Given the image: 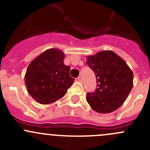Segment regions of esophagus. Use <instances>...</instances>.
Segmentation results:
<instances>
[{"mask_svg":"<svg viewBox=\"0 0 150 150\" xmlns=\"http://www.w3.org/2000/svg\"><path fill=\"white\" fill-rule=\"evenodd\" d=\"M77 79H78V81H79L80 83H82L83 82V78H81V77H78V78H77Z\"/></svg>","mask_w":150,"mask_h":150,"instance_id":"esophagus-1","label":"esophagus"}]
</instances>
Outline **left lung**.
Here are the masks:
<instances>
[{"label":"left lung","mask_w":150,"mask_h":150,"mask_svg":"<svg viewBox=\"0 0 150 150\" xmlns=\"http://www.w3.org/2000/svg\"><path fill=\"white\" fill-rule=\"evenodd\" d=\"M86 64L96 74L97 83L95 92L86 96L92 110L99 113H110L118 109L133 88L132 70L112 51L88 56Z\"/></svg>","instance_id":"left-lung-1"}]
</instances>
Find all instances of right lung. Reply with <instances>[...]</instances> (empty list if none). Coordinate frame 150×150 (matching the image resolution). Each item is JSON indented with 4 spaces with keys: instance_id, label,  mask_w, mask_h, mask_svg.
Listing matches in <instances>:
<instances>
[{
    "instance_id": "add662e5",
    "label": "right lung",
    "mask_w": 150,
    "mask_h": 150,
    "mask_svg": "<svg viewBox=\"0 0 150 150\" xmlns=\"http://www.w3.org/2000/svg\"><path fill=\"white\" fill-rule=\"evenodd\" d=\"M65 55L58 48H49L29 64L25 75L27 91L41 104L54 103L66 94L75 79L70 67L64 64Z\"/></svg>"
}]
</instances>
